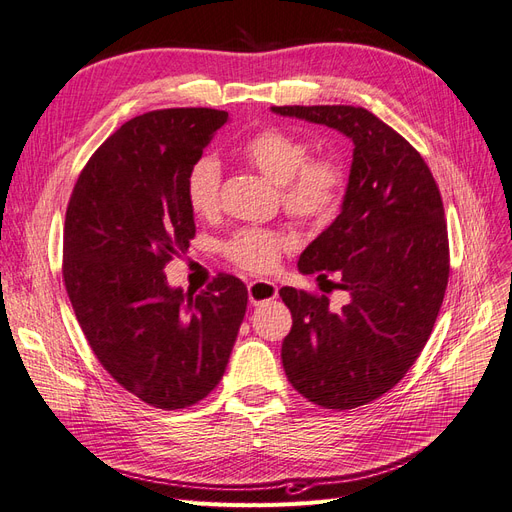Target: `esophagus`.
I'll list each match as a JSON object with an SVG mask.
<instances>
[{
  "mask_svg": "<svg viewBox=\"0 0 512 512\" xmlns=\"http://www.w3.org/2000/svg\"><path fill=\"white\" fill-rule=\"evenodd\" d=\"M247 294H250L252 305H260V303L273 301L277 297V286L271 280H256L247 286Z\"/></svg>",
  "mask_w": 512,
  "mask_h": 512,
  "instance_id": "obj_1",
  "label": "esophagus"
}]
</instances>
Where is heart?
<instances>
[{
    "label": "heart",
    "instance_id": "b5f03b06",
    "mask_svg": "<svg viewBox=\"0 0 512 512\" xmlns=\"http://www.w3.org/2000/svg\"><path fill=\"white\" fill-rule=\"evenodd\" d=\"M241 158L277 183L284 211L303 224L331 220L344 194V166L331 153L309 156V145L284 128H262L239 145ZM222 170L211 156L196 158L185 173L183 194L198 218L220 209ZM284 235L267 228H241L224 243L226 258L239 269L267 273L286 250Z\"/></svg>",
    "mask_w": 512,
    "mask_h": 512
}]
</instances>
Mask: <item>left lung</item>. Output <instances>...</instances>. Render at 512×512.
I'll list each match as a JSON object with an SVG mask.
<instances>
[{
	"mask_svg": "<svg viewBox=\"0 0 512 512\" xmlns=\"http://www.w3.org/2000/svg\"><path fill=\"white\" fill-rule=\"evenodd\" d=\"M275 113L335 128L352 138L344 209L299 258L301 273L348 290L282 288L292 314L282 363L303 397L329 410L378 399L423 352L451 271L442 196L429 166L404 136L363 106H273Z\"/></svg>",
	"mask_w": 512,
	"mask_h": 512,
	"instance_id": "left-lung-1",
	"label": "left lung"
}]
</instances>
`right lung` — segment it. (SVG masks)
I'll list each match as a JSON object with an SVG mask.
<instances>
[{
    "instance_id": "right-lung-1",
    "label": "right lung",
    "mask_w": 512,
    "mask_h": 512,
    "mask_svg": "<svg viewBox=\"0 0 512 512\" xmlns=\"http://www.w3.org/2000/svg\"><path fill=\"white\" fill-rule=\"evenodd\" d=\"M226 121L215 108L126 121L89 158L66 209L61 273L76 320L113 380L160 410L215 389L245 316L239 277L183 292L164 275L196 235L185 173Z\"/></svg>"
}]
</instances>
